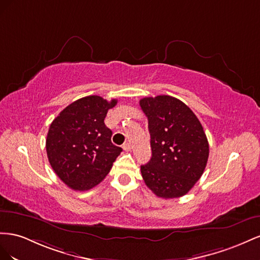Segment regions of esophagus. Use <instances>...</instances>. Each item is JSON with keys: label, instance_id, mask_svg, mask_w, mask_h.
I'll list each match as a JSON object with an SVG mask.
<instances>
[{"label": "esophagus", "instance_id": "1", "mask_svg": "<svg viewBox=\"0 0 260 260\" xmlns=\"http://www.w3.org/2000/svg\"><path fill=\"white\" fill-rule=\"evenodd\" d=\"M123 149H124L125 151H129V150H131V144H129V143H125V144L123 145Z\"/></svg>", "mask_w": 260, "mask_h": 260}]
</instances>
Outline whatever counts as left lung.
<instances>
[{
    "label": "left lung",
    "instance_id": "left-lung-1",
    "mask_svg": "<svg viewBox=\"0 0 260 260\" xmlns=\"http://www.w3.org/2000/svg\"><path fill=\"white\" fill-rule=\"evenodd\" d=\"M148 118L151 159L140 167L148 188L158 197H182L203 175L209 144L194 112L171 95L139 101Z\"/></svg>",
    "mask_w": 260,
    "mask_h": 260
}]
</instances>
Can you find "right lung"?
<instances>
[{
	"label": "right lung",
	"mask_w": 260,
	"mask_h": 260,
	"mask_svg": "<svg viewBox=\"0 0 260 260\" xmlns=\"http://www.w3.org/2000/svg\"><path fill=\"white\" fill-rule=\"evenodd\" d=\"M99 95H88L66 107L51 123L46 148L55 174L74 190H88L110 172L122 148L111 142L112 131L105 124L115 107Z\"/></svg>",
	"instance_id": "1"
}]
</instances>
